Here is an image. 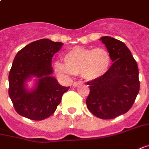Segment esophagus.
I'll return each instance as SVG.
<instances>
[{"mask_svg":"<svg viewBox=\"0 0 149 149\" xmlns=\"http://www.w3.org/2000/svg\"><path fill=\"white\" fill-rule=\"evenodd\" d=\"M80 84H81V81H75L74 83H73V86H77Z\"/></svg>","mask_w":149,"mask_h":149,"instance_id":"34e87169","label":"esophagus"}]
</instances>
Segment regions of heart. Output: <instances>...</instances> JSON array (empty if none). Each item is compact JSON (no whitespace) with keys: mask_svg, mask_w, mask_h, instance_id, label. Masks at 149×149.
Masks as SVG:
<instances>
[{"mask_svg":"<svg viewBox=\"0 0 149 149\" xmlns=\"http://www.w3.org/2000/svg\"><path fill=\"white\" fill-rule=\"evenodd\" d=\"M64 64L56 63L54 68L61 77L79 75L87 81H95L104 77L109 71L111 57L106 49L75 47L63 57Z\"/></svg>","mask_w":149,"mask_h":149,"instance_id":"obj_1","label":"heart"}]
</instances>
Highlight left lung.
<instances>
[{
    "instance_id": "8db88e82",
    "label": "left lung",
    "mask_w": 149,
    "mask_h": 149,
    "mask_svg": "<svg viewBox=\"0 0 149 149\" xmlns=\"http://www.w3.org/2000/svg\"><path fill=\"white\" fill-rule=\"evenodd\" d=\"M114 63L101 78L87 81L88 110L103 120L114 119L129 111L139 91V68L130 49L118 39L101 37Z\"/></svg>"
}]
</instances>
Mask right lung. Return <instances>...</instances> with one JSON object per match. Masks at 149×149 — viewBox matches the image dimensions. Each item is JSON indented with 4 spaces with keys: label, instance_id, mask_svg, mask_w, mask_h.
<instances>
[{
    "label": "right lung",
    "instance_id": "right-lung-1",
    "mask_svg": "<svg viewBox=\"0 0 149 149\" xmlns=\"http://www.w3.org/2000/svg\"><path fill=\"white\" fill-rule=\"evenodd\" d=\"M63 43L48 39L37 40L19 50L9 73V95L19 115L32 120H43L52 116L70 86H63L51 77L52 58ZM38 79L36 88L25 89L24 82L31 76Z\"/></svg>",
    "mask_w": 149,
    "mask_h": 149
}]
</instances>
